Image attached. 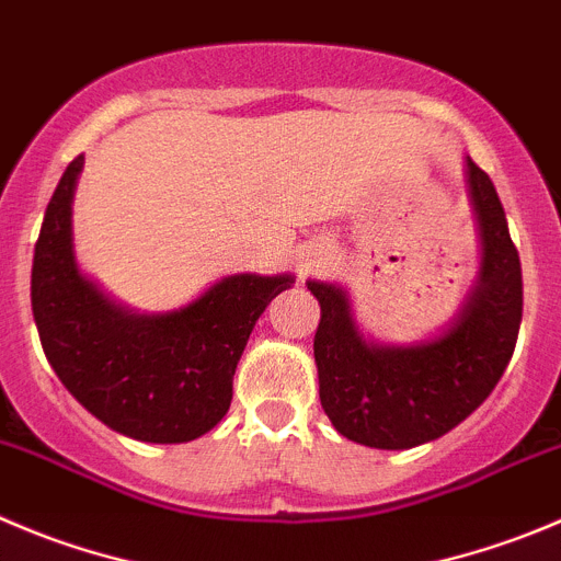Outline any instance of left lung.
Instances as JSON below:
<instances>
[{"label": "left lung", "mask_w": 561, "mask_h": 561, "mask_svg": "<svg viewBox=\"0 0 561 561\" xmlns=\"http://www.w3.org/2000/svg\"><path fill=\"white\" fill-rule=\"evenodd\" d=\"M482 261L457 317L437 335L382 344L360 333L350 295L308 280L322 319L313 335L319 399L335 430L371 449H413L466 421L504 375L524 317L520 259L493 181L466 159Z\"/></svg>", "instance_id": "1"}]
</instances>
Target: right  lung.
Instances as JSON below:
<instances>
[{
	"mask_svg": "<svg viewBox=\"0 0 561 561\" xmlns=\"http://www.w3.org/2000/svg\"><path fill=\"white\" fill-rule=\"evenodd\" d=\"M84 157L62 173L32 259V317L51 369L84 410L142 444H186L231 408L233 371L255 319L295 275L220 277L197 300L140 313L77 264L71 204Z\"/></svg>",
	"mask_w": 561,
	"mask_h": 561,
	"instance_id": "add662e5",
	"label": "right lung"
}]
</instances>
